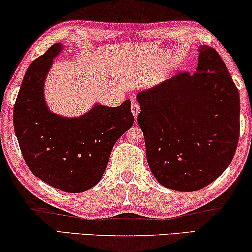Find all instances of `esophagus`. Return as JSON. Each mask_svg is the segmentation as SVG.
Wrapping results in <instances>:
<instances>
[{"label":"esophagus","mask_w":252,"mask_h":252,"mask_svg":"<svg viewBox=\"0 0 252 252\" xmlns=\"http://www.w3.org/2000/svg\"><path fill=\"white\" fill-rule=\"evenodd\" d=\"M131 112H132V114L134 118H137L138 114H139L140 112V107H139V104H138L137 100H132V102H131Z\"/></svg>","instance_id":"34e87169"}]
</instances>
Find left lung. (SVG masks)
I'll list each match as a JSON object with an SVG mask.
<instances>
[{
    "label": "left lung",
    "mask_w": 252,
    "mask_h": 252,
    "mask_svg": "<svg viewBox=\"0 0 252 252\" xmlns=\"http://www.w3.org/2000/svg\"><path fill=\"white\" fill-rule=\"evenodd\" d=\"M196 72L140 91L137 121L152 173L166 189L194 192L232 162L240 134V97L218 52L198 47Z\"/></svg>",
    "instance_id": "1"
}]
</instances>
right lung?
I'll return each mask as SVG.
<instances>
[{
	"label": "right lung",
	"instance_id": "right-lung-1",
	"mask_svg": "<svg viewBox=\"0 0 252 252\" xmlns=\"http://www.w3.org/2000/svg\"><path fill=\"white\" fill-rule=\"evenodd\" d=\"M62 50L63 45L56 43L28 67L13 108V126L33 175L57 189L81 193L101 179L113 146L134 118L129 99L118 107L95 104L79 118L51 113L44 81Z\"/></svg>",
	"mask_w": 252,
	"mask_h": 252
}]
</instances>
